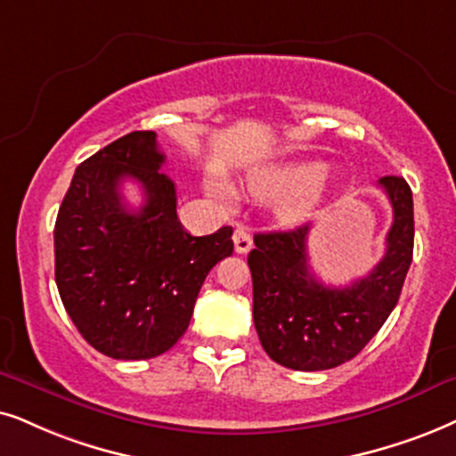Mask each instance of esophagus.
Here are the masks:
<instances>
[{
    "label": "esophagus",
    "mask_w": 456,
    "mask_h": 456,
    "mask_svg": "<svg viewBox=\"0 0 456 456\" xmlns=\"http://www.w3.org/2000/svg\"><path fill=\"white\" fill-rule=\"evenodd\" d=\"M233 246H235V252L238 255H246V252H250L252 248V235L248 232L246 227H238L233 233Z\"/></svg>",
    "instance_id": "esophagus-1"
}]
</instances>
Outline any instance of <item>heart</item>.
<instances>
[{
	"instance_id": "heart-1",
	"label": "heart",
	"mask_w": 456,
	"mask_h": 456,
	"mask_svg": "<svg viewBox=\"0 0 456 456\" xmlns=\"http://www.w3.org/2000/svg\"><path fill=\"white\" fill-rule=\"evenodd\" d=\"M210 193L224 206L235 201L233 189L224 181H210ZM250 189L263 198H286L280 218L288 224L305 223L314 216L328 191L324 161H292L258 172L250 178Z\"/></svg>"
}]
</instances>
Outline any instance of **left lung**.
I'll return each instance as SVG.
<instances>
[{"mask_svg":"<svg viewBox=\"0 0 456 456\" xmlns=\"http://www.w3.org/2000/svg\"><path fill=\"white\" fill-rule=\"evenodd\" d=\"M379 185L391 201L394 223L385 255L354 284L326 286L307 263L309 227L256 233L248 255L252 273V315L263 349L292 370H328L366 347L394 311L412 263V191L402 176Z\"/></svg>","mask_w":456,"mask_h":456,"instance_id":"1","label":"left lung"}]
</instances>
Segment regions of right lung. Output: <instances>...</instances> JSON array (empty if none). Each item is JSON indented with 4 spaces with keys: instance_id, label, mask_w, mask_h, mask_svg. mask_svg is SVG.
Instances as JSON below:
<instances>
[{
    "instance_id": "1",
    "label": "right lung",
    "mask_w": 456,
    "mask_h": 456,
    "mask_svg": "<svg viewBox=\"0 0 456 456\" xmlns=\"http://www.w3.org/2000/svg\"><path fill=\"white\" fill-rule=\"evenodd\" d=\"M166 155L151 130L130 132L75 170L54 224V275L69 318L113 360H149L187 330L206 275L232 256V227L183 229L176 187L159 172ZM126 177L146 204L128 211Z\"/></svg>"
}]
</instances>
